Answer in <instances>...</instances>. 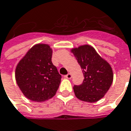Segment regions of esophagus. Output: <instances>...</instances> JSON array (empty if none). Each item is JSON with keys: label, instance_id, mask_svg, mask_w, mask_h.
<instances>
[{"label": "esophagus", "instance_id": "34e87169", "mask_svg": "<svg viewBox=\"0 0 131 131\" xmlns=\"http://www.w3.org/2000/svg\"><path fill=\"white\" fill-rule=\"evenodd\" d=\"M64 77H65V78H67V79H71V78H72V74L69 73V74H66L65 76H64Z\"/></svg>", "mask_w": 131, "mask_h": 131}]
</instances>
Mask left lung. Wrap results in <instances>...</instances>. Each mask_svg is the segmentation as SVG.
<instances>
[{"label":"left lung","instance_id":"8db88e82","mask_svg":"<svg viewBox=\"0 0 131 131\" xmlns=\"http://www.w3.org/2000/svg\"><path fill=\"white\" fill-rule=\"evenodd\" d=\"M71 51L80 65L84 77L80 85L73 88L75 96L84 102L98 101L113 83L112 67L90 45H82Z\"/></svg>","mask_w":131,"mask_h":131}]
</instances>
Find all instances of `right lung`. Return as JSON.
<instances>
[{
	"instance_id": "add662e5",
	"label": "right lung",
	"mask_w": 131,
	"mask_h": 131,
	"mask_svg": "<svg viewBox=\"0 0 131 131\" xmlns=\"http://www.w3.org/2000/svg\"><path fill=\"white\" fill-rule=\"evenodd\" d=\"M51 57L52 49L48 44L38 43L17 64V84L28 99L43 102L55 95L62 76L52 64Z\"/></svg>"
}]
</instances>
